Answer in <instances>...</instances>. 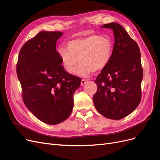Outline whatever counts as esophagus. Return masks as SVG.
I'll list each match as a JSON object with an SVG mask.
<instances>
[{"label":"esophagus","instance_id":"esophagus-1","mask_svg":"<svg viewBox=\"0 0 160 160\" xmlns=\"http://www.w3.org/2000/svg\"><path fill=\"white\" fill-rule=\"evenodd\" d=\"M87 81H88V80H87V79H82V80H81V85H84L86 82H87Z\"/></svg>","mask_w":160,"mask_h":160}]
</instances>
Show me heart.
<instances>
[{
  "label": "heart",
  "instance_id": "heart-1",
  "mask_svg": "<svg viewBox=\"0 0 160 160\" xmlns=\"http://www.w3.org/2000/svg\"><path fill=\"white\" fill-rule=\"evenodd\" d=\"M113 50V42L109 38L92 34L69 41L67 48H60L58 52L68 73H75L79 59L80 64L76 72L87 76L105 68L112 59Z\"/></svg>",
  "mask_w": 160,
  "mask_h": 160
}]
</instances>
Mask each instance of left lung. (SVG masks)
I'll list each match as a JSON object with an SVG mask.
<instances>
[{
    "label": "left lung",
    "mask_w": 160,
    "mask_h": 160,
    "mask_svg": "<svg viewBox=\"0 0 160 160\" xmlns=\"http://www.w3.org/2000/svg\"><path fill=\"white\" fill-rule=\"evenodd\" d=\"M101 28L113 30L115 43L111 60L95 80L97 91L93 102L102 116L120 120L132 113L141 100L140 49L120 24L110 23Z\"/></svg>",
    "instance_id": "obj_1"
}]
</instances>
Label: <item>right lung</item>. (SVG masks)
Returning <instances> with one entry per match:
<instances>
[{
    "instance_id": "1",
    "label": "right lung",
    "mask_w": 160,
    "mask_h": 160,
    "mask_svg": "<svg viewBox=\"0 0 160 160\" xmlns=\"http://www.w3.org/2000/svg\"><path fill=\"white\" fill-rule=\"evenodd\" d=\"M62 35L61 32H40L23 45L16 68L24 104L38 120L51 125L70 115L73 95L81 82L80 78L61 65L56 42Z\"/></svg>"
}]
</instances>
